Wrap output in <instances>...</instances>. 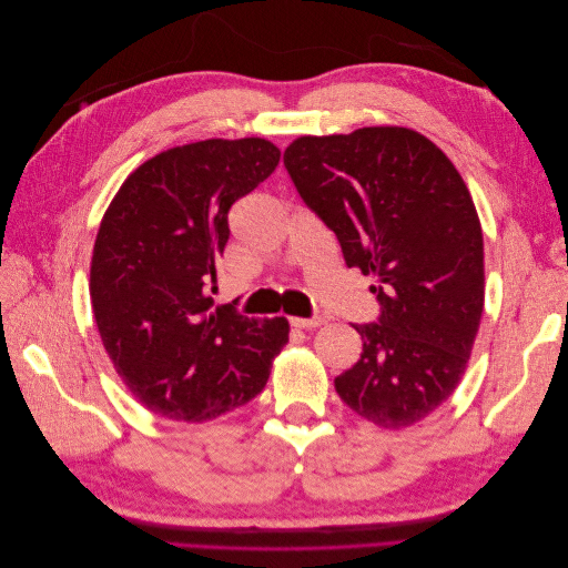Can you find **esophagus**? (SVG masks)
Segmentation results:
<instances>
[{
    "instance_id": "esophagus-1",
    "label": "esophagus",
    "mask_w": 568,
    "mask_h": 568,
    "mask_svg": "<svg viewBox=\"0 0 568 568\" xmlns=\"http://www.w3.org/2000/svg\"><path fill=\"white\" fill-rule=\"evenodd\" d=\"M324 322V317H291V326H296V329H315V326H322Z\"/></svg>"
}]
</instances>
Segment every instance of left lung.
<instances>
[{
    "mask_svg": "<svg viewBox=\"0 0 568 568\" xmlns=\"http://www.w3.org/2000/svg\"><path fill=\"white\" fill-rule=\"evenodd\" d=\"M284 165L382 303L379 322L355 324L363 355L336 393L393 432L426 419L459 386L484 313V232L467 184L432 140L398 125L298 136Z\"/></svg>",
    "mask_w": 568,
    "mask_h": 568,
    "instance_id": "8db88e82",
    "label": "left lung"
}]
</instances>
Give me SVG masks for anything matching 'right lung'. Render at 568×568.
Here are the masks:
<instances>
[{
  "instance_id": "1",
  "label": "right lung",
  "mask_w": 568,
  "mask_h": 568,
  "mask_svg": "<svg viewBox=\"0 0 568 568\" xmlns=\"http://www.w3.org/2000/svg\"><path fill=\"white\" fill-rule=\"evenodd\" d=\"M280 156L263 136L173 146L132 170L109 203L92 311L118 376L153 415L201 424L246 405L286 346V317H246L209 296L232 203Z\"/></svg>"
}]
</instances>
